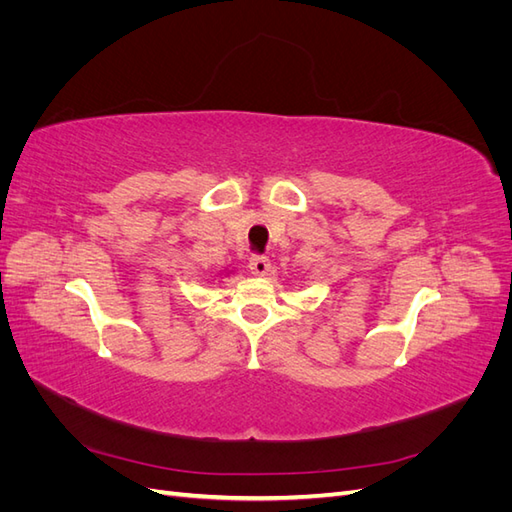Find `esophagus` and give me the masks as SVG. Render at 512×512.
Segmentation results:
<instances>
[{
  "label": "esophagus",
  "mask_w": 512,
  "mask_h": 512,
  "mask_svg": "<svg viewBox=\"0 0 512 512\" xmlns=\"http://www.w3.org/2000/svg\"><path fill=\"white\" fill-rule=\"evenodd\" d=\"M269 269H271V262H269L267 256H258L256 254V256L250 258V271H252V275L262 277V275L269 273Z\"/></svg>",
  "instance_id": "34e87169"
}]
</instances>
